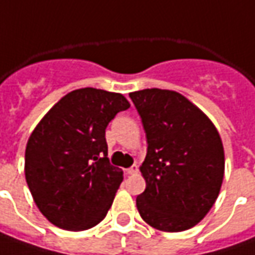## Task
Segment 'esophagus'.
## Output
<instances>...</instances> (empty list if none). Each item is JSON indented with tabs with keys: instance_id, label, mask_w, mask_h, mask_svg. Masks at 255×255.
Here are the masks:
<instances>
[{
	"instance_id": "esophagus-1",
	"label": "esophagus",
	"mask_w": 255,
	"mask_h": 255,
	"mask_svg": "<svg viewBox=\"0 0 255 255\" xmlns=\"http://www.w3.org/2000/svg\"><path fill=\"white\" fill-rule=\"evenodd\" d=\"M127 173L128 175H135V173H138V165H132V166H129L127 169Z\"/></svg>"
}]
</instances>
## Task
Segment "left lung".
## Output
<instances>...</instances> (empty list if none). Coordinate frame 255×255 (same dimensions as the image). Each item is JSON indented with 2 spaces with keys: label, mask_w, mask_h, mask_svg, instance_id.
Instances as JSON below:
<instances>
[{
  "label": "left lung",
  "mask_w": 255,
  "mask_h": 255,
  "mask_svg": "<svg viewBox=\"0 0 255 255\" xmlns=\"http://www.w3.org/2000/svg\"><path fill=\"white\" fill-rule=\"evenodd\" d=\"M146 135L141 173L145 190L136 196L144 222L162 232H183L215 205L224 175L223 144L213 123L172 90L129 93Z\"/></svg>",
  "instance_id": "1"
}]
</instances>
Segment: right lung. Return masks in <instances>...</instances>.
<instances>
[{"label":"right lung","mask_w":255,"mask_h":255,"mask_svg":"<svg viewBox=\"0 0 255 255\" xmlns=\"http://www.w3.org/2000/svg\"><path fill=\"white\" fill-rule=\"evenodd\" d=\"M127 109L123 94L84 87L62 97L33 129L25 178L52 224L80 232L106 217L123 182V171L107 158L106 128Z\"/></svg>","instance_id":"right-lung-1"}]
</instances>
